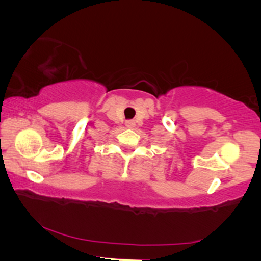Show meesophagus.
<instances>
[{
	"label": "esophagus",
	"mask_w": 261,
	"mask_h": 261,
	"mask_svg": "<svg viewBox=\"0 0 261 261\" xmlns=\"http://www.w3.org/2000/svg\"><path fill=\"white\" fill-rule=\"evenodd\" d=\"M125 125H126V127H134L135 126V121H132V120L126 121Z\"/></svg>",
	"instance_id": "obj_1"
}]
</instances>
